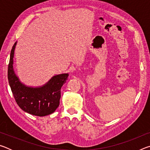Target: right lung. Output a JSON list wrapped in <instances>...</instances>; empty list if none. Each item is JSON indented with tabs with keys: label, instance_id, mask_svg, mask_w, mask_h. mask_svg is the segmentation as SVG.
I'll return each instance as SVG.
<instances>
[{
	"label": "right lung",
	"instance_id": "1",
	"mask_svg": "<svg viewBox=\"0 0 150 150\" xmlns=\"http://www.w3.org/2000/svg\"><path fill=\"white\" fill-rule=\"evenodd\" d=\"M16 42L11 52L8 79L14 99L19 107L30 115L44 116L54 112L59 105L61 88L67 80V73L55 75L47 84L38 88L22 84L13 70V57Z\"/></svg>",
	"mask_w": 150,
	"mask_h": 150
}]
</instances>
